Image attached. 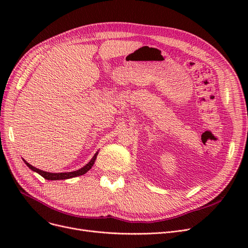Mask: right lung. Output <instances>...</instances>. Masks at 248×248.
I'll use <instances>...</instances> for the list:
<instances>
[{
    "instance_id": "add662e5",
    "label": "right lung",
    "mask_w": 248,
    "mask_h": 248,
    "mask_svg": "<svg viewBox=\"0 0 248 248\" xmlns=\"http://www.w3.org/2000/svg\"><path fill=\"white\" fill-rule=\"evenodd\" d=\"M97 154H98V153H96V154L93 155V158L91 159L90 162H89L88 164H86L83 168L79 169V170H77V171L68 172V173H48V172H44V171H42V170H39V169L33 167L32 165H30L29 163H27L26 161H24V162H25L26 165H27V166L31 169L32 171L38 173L39 175H41L43 178H45V179H47V180H52V181H54V180H64V179H70V178H74V177H77V176H81V175L85 174L86 172H88V171L90 170V169H91V167L93 166V164H94V162H95V159H96Z\"/></svg>"
}]
</instances>
